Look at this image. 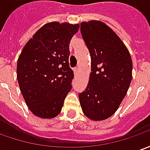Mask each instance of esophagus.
Returning a JSON list of instances; mask_svg holds the SVG:
<instances>
[{
  "mask_svg": "<svg viewBox=\"0 0 150 150\" xmlns=\"http://www.w3.org/2000/svg\"><path fill=\"white\" fill-rule=\"evenodd\" d=\"M74 74H75V75H77V74H78V71H79V68L78 67H75V68H74Z\"/></svg>",
  "mask_w": 150,
  "mask_h": 150,
  "instance_id": "obj_1",
  "label": "esophagus"
}]
</instances>
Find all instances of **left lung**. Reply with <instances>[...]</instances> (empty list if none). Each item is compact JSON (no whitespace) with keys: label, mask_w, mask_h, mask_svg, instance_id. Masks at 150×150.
Wrapping results in <instances>:
<instances>
[{"label":"left lung","mask_w":150,"mask_h":150,"mask_svg":"<svg viewBox=\"0 0 150 150\" xmlns=\"http://www.w3.org/2000/svg\"><path fill=\"white\" fill-rule=\"evenodd\" d=\"M80 29L91 58L88 85L79 95L80 106L91 120H105L115 113L126 96L132 80L131 56L105 23L83 21Z\"/></svg>","instance_id":"1"}]
</instances>
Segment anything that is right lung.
Masks as SVG:
<instances>
[{
  "label": "right lung",
  "instance_id": "1",
  "mask_svg": "<svg viewBox=\"0 0 150 150\" xmlns=\"http://www.w3.org/2000/svg\"><path fill=\"white\" fill-rule=\"evenodd\" d=\"M79 24H45L24 46L16 77L25 102L35 116L53 119L61 111L74 78L69 65L70 40Z\"/></svg>",
  "mask_w": 150,
  "mask_h": 150
}]
</instances>
